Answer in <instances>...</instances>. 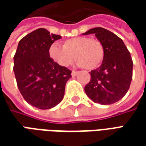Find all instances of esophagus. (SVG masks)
<instances>
[{
    "label": "esophagus",
    "mask_w": 146,
    "mask_h": 146,
    "mask_svg": "<svg viewBox=\"0 0 146 146\" xmlns=\"http://www.w3.org/2000/svg\"><path fill=\"white\" fill-rule=\"evenodd\" d=\"M77 73H78V72H77V71L73 70V71H72V73H71V74H72V76H76V75H77Z\"/></svg>",
    "instance_id": "obj_1"
}]
</instances>
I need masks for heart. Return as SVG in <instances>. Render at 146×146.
<instances>
[{
  "instance_id": "1",
  "label": "heart",
  "mask_w": 146,
  "mask_h": 146,
  "mask_svg": "<svg viewBox=\"0 0 146 146\" xmlns=\"http://www.w3.org/2000/svg\"><path fill=\"white\" fill-rule=\"evenodd\" d=\"M49 55L59 66H69L74 61L86 70H95L102 62L105 56L104 45L100 40L88 36H76L63 42L62 47L53 44Z\"/></svg>"
}]
</instances>
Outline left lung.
<instances>
[{
    "label": "left lung",
    "instance_id": "1",
    "mask_svg": "<svg viewBox=\"0 0 146 146\" xmlns=\"http://www.w3.org/2000/svg\"><path fill=\"white\" fill-rule=\"evenodd\" d=\"M91 33L103 44L105 56L101 66L90 73L91 80L84 91L94 102L113 104L126 95L131 85L133 70L131 54L122 40L110 30L96 27L83 34Z\"/></svg>",
    "mask_w": 146,
    "mask_h": 146
}]
</instances>
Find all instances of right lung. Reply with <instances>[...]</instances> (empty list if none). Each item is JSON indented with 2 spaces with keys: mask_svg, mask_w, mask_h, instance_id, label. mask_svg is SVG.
Wrapping results in <instances>:
<instances>
[{
  "mask_svg": "<svg viewBox=\"0 0 146 146\" xmlns=\"http://www.w3.org/2000/svg\"><path fill=\"white\" fill-rule=\"evenodd\" d=\"M61 37L40 28L21 39L15 54L13 70L18 88L29 104L40 110L54 107L62 100L71 77V70L49 55L51 44Z\"/></svg>",
  "mask_w": 146,
  "mask_h": 146,
  "instance_id": "obj_1",
  "label": "right lung"
}]
</instances>
